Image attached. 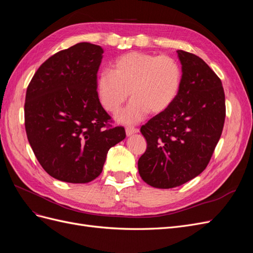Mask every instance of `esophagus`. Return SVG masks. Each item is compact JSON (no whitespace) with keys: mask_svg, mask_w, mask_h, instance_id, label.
Here are the masks:
<instances>
[{"mask_svg":"<svg viewBox=\"0 0 253 253\" xmlns=\"http://www.w3.org/2000/svg\"><path fill=\"white\" fill-rule=\"evenodd\" d=\"M138 132H139V129L138 128H135V127H126V133L127 137L132 136V135L138 133Z\"/></svg>","mask_w":253,"mask_h":253,"instance_id":"34e87169","label":"esophagus"}]
</instances>
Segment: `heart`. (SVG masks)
<instances>
[{"instance_id":"1","label":"heart","mask_w":253,"mask_h":253,"mask_svg":"<svg viewBox=\"0 0 253 253\" xmlns=\"http://www.w3.org/2000/svg\"><path fill=\"white\" fill-rule=\"evenodd\" d=\"M181 68L169 56L129 51L114 63V70L100 72L98 97L105 111L117 114L131 93L133 100L118 116L121 124L134 125L149 112L160 114L177 98L181 86Z\"/></svg>"}]
</instances>
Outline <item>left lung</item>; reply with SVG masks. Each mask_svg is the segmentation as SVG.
<instances>
[{"mask_svg": "<svg viewBox=\"0 0 253 253\" xmlns=\"http://www.w3.org/2000/svg\"><path fill=\"white\" fill-rule=\"evenodd\" d=\"M181 86L169 109L141 126L148 147L140 177L158 189L178 187L208 166L223 132L226 105L220 79L203 59L177 50Z\"/></svg>", "mask_w": 253, "mask_h": 253, "instance_id": "left-lung-1", "label": "left lung"}]
</instances>
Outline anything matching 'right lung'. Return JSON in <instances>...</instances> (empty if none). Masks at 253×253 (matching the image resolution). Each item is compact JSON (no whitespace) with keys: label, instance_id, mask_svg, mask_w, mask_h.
Returning <instances> with one entry per match:
<instances>
[{"label":"right lung","instance_id":"obj_1","mask_svg":"<svg viewBox=\"0 0 253 253\" xmlns=\"http://www.w3.org/2000/svg\"><path fill=\"white\" fill-rule=\"evenodd\" d=\"M101 46L81 42L48 58L26 90L25 129L30 147L51 177L86 183L102 172L109 150L126 138L111 126L97 93Z\"/></svg>","mask_w":253,"mask_h":253}]
</instances>
